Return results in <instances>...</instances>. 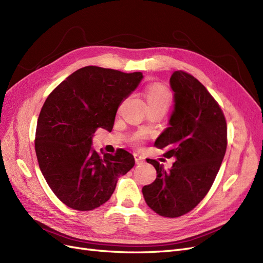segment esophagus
<instances>
[{"mask_svg": "<svg viewBox=\"0 0 263 263\" xmlns=\"http://www.w3.org/2000/svg\"><path fill=\"white\" fill-rule=\"evenodd\" d=\"M134 157H135V161H136V163H138V164L142 163V162H144V160H145L144 156H141L139 154H135Z\"/></svg>", "mask_w": 263, "mask_h": 263, "instance_id": "esophagus-1", "label": "esophagus"}]
</instances>
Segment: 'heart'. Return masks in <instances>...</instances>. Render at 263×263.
Returning <instances> with one entry per match:
<instances>
[{
	"label": "heart",
	"instance_id": "obj_1",
	"mask_svg": "<svg viewBox=\"0 0 263 263\" xmlns=\"http://www.w3.org/2000/svg\"><path fill=\"white\" fill-rule=\"evenodd\" d=\"M145 98L149 107L168 108L171 104V93L160 83L148 86L145 91Z\"/></svg>",
	"mask_w": 263,
	"mask_h": 263
}]
</instances>
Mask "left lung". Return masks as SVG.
<instances>
[{
    "instance_id": "left-lung-1",
    "label": "left lung",
    "mask_w": 263,
    "mask_h": 263,
    "mask_svg": "<svg viewBox=\"0 0 263 263\" xmlns=\"http://www.w3.org/2000/svg\"><path fill=\"white\" fill-rule=\"evenodd\" d=\"M173 109L169 127L155 141L174 158L171 169L146 159L157 171L151 184L142 187L149 208L164 217H179L192 211L208 194L227 147V125L220 107L205 86L183 71L170 78Z\"/></svg>"
}]
</instances>
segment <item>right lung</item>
<instances>
[{
  "label": "right lung",
  "mask_w": 263,
  "mask_h": 263,
  "mask_svg": "<svg viewBox=\"0 0 263 263\" xmlns=\"http://www.w3.org/2000/svg\"><path fill=\"white\" fill-rule=\"evenodd\" d=\"M142 78L141 72L89 66L70 74L47 98L37 121L36 156L46 182L69 208H99L134 166L128 151L101 150V156L91 146L98 128L112 130L118 107Z\"/></svg>",
  "instance_id": "obj_1"
}]
</instances>
